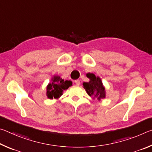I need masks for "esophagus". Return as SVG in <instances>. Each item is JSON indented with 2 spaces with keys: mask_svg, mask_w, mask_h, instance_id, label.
<instances>
[{
  "mask_svg": "<svg viewBox=\"0 0 152 152\" xmlns=\"http://www.w3.org/2000/svg\"><path fill=\"white\" fill-rule=\"evenodd\" d=\"M74 82H75V84H76V85H80V81L78 80H76L74 81Z\"/></svg>",
  "mask_w": 152,
  "mask_h": 152,
  "instance_id": "34e87169",
  "label": "esophagus"
}]
</instances>
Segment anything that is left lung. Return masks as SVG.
Instances as JSON below:
<instances>
[{
    "label": "left lung",
    "instance_id": "obj_1",
    "mask_svg": "<svg viewBox=\"0 0 152 152\" xmlns=\"http://www.w3.org/2000/svg\"><path fill=\"white\" fill-rule=\"evenodd\" d=\"M86 77L89 78V82H83V88L85 89L86 93L92 99H97L99 101L106 98V90L104 86L101 78L96 76L93 73H87Z\"/></svg>",
    "mask_w": 152,
    "mask_h": 152
}]
</instances>
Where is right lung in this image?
Listing matches in <instances>:
<instances>
[{"mask_svg": "<svg viewBox=\"0 0 152 152\" xmlns=\"http://www.w3.org/2000/svg\"><path fill=\"white\" fill-rule=\"evenodd\" d=\"M72 86V81L64 80L60 76L53 75L46 87V96L49 99H58L63 94L64 91Z\"/></svg>", "mask_w": 152, "mask_h": 152, "instance_id": "add662e5", "label": "right lung"}]
</instances>
